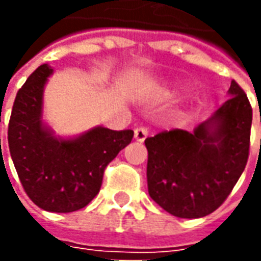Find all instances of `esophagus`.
Instances as JSON below:
<instances>
[{
  "label": "esophagus",
  "instance_id": "esophagus-1",
  "mask_svg": "<svg viewBox=\"0 0 261 261\" xmlns=\"http://www.w3.org/2000/svg\"><path fill=\"white\" fill-rule=\"evenodd\" d=\"M148 136V131L147 128H144V127H138L134 130V138H136V141L138 142H144L145 141V138Z\"/></svg>",
  "mask_w": 261,
  "mask_h": 261
}]
</instances>
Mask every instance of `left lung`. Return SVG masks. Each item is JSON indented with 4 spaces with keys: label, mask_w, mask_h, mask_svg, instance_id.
Here are the masks:
<instances>
[{
    "label": "left lung",
    "mask_w": 261,
    "mask_h": 261,
    "mask_svg": "<svg viewBox=\"0 0 261 261\" xmlns=\"http://www.w3.org/2000/svg\"><path fill=\"white\" fill-rule=\"evenodd\" d=\"M228 93L229 99L193 133L175 128L145 140L148 193L175 217L201 218L215 211L245 170L252 106L235 81Z\"/></svg>",
    "instance_id": "1"
}]
</instances>
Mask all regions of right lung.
<instances>
[{
    "mask_svg": "<svg viewBox=\"0 0 261 261\" xmlns=\"http://www.w3.org/2000/svg\"><path fill=\"white\" fill-rule=\"evenodd\" d=\"M53 68L40 65L15 97L8 125L11 158L26 194L42 210L72 213L93 200L105 169L134 131L93 127L72 138L56 137L43 123V91Z\"/></svg>",
    "mask_w": 261,
    "mask_h": 261,
    "instance_id": "obj_1",
    "label": "right lung"
}]
</instances>
